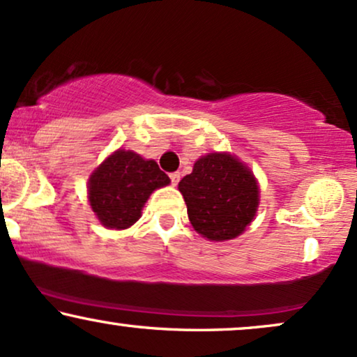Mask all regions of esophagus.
<instances>
[{
  "label": "esophagus",
  "mask_w": 357,
  "mask_h": 357,
  "mask_svg": "<svg viewBox=\"0 0 357 357\" xmlns=\"http://www.w3.org/2000/svg\"><path fill=\"white\" fill-rule=\"evenodd\" d=\"M169 179H171V183H173V186H176V184L179 183V179H181V174H179V173H171L169 174Z\"/></svg>",
  "instance_id": "1"
}]
</instances>
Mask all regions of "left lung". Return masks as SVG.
<instances>
[{
	"label": "left lung",
	"instance_id": "1",
	"mask_svg": "<svg viewBox=\"0 0 357 357\" xmlns=\"http://www.w3.org/2000/svg\"><path fill=\"white\" fill-rule=\"evenodd\" d=\"M178 188L192 227L209 241L238 238L255 220L259 204L255 174L229 153L201 156Z\"/></svg>",
	"mask_w": 357,
	"mask_h": 357
}]
</instances>
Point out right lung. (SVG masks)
<instances>
[{"mask_svg": "<svg viewBox=\"0 0 357 357\" xmlns=\"http://www.w3.org/2000/svg\"><path fill=\"white\" fill-rule=\"evenodd\" d=\"M169 183L154 160L118 149L89 176L88 199L102 226L126 229L139 220L151 192Z\"/></svg>", "mask_w": 357, "mask_h": 357, "instance_id": "1", "label": "right lung"}]
</instances>
